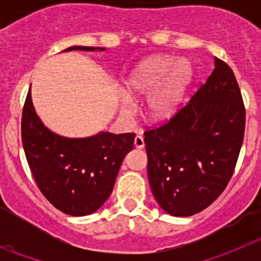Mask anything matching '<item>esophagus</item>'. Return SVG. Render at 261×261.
Here are the masks:
<instances>
[{
  "label": "esophagus",
  "instance_id": "1",
  "mask_svg": "<svg viewBox=\"0 0 261 261\" xmlns=\"http://www.w3.org/2000/svg\"><path fill=\"white\" fill-rule=\"evenodd\" d=\"M135 146L137 147V149H142V147L145 146L144 137H142L141 135L136 136V138H135Z\"/></svg>",
  "mask_w": 261,
  "mask_h": 261
}]
</instances>
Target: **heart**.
Here are the masks:
<instances>
[{
  "mask_svg": "<svg viewBox=\"0 0 261 261\" xmlns=\"http://www.w3.org/2000/svg\"><path fill=\"white\" fill-rule=\"evenodd\" d=\"M192 81V66L187 60L168 56H155L146 59L135 69L129 77L126 89L132 98L150 94L156 90L149 100L153 116L165 119L171 116L183 100L187 89ZM123 102L129 106L130 100L124 96Z\"/></svg>",
  "mask_w": 261,
  "mask_h": 261,
  "instance_id": "1",
  "label": "heart"
}]
</instances>
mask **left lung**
<instances>
[{
  "label": "left lung",
  "mask_w": 261,
  "mask_h": 261,
  "mask_svg": "<svg viewBox=\"0 0 261 261\" xmlns=\"http://www.w3.org/2000/svg\"><path fill=\"white\" fill-rule=\"evenodd\" d=\"M246 110L235 75L214 57L212 74L184 107L145 130L147 176L159 206L175 217L208 208L234 172Z\"/></svg>",
  "instance_id": "left-lung-1"
}]
</instances>
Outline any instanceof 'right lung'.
Segmentation results:
<instances>
[{
	"label": "right lung",
	"mask_w": 261,
	"mask_h": 261,
	"mask_svg": "<svg viewBox=\"0 0 261 261\" xmlns=\"http://www.w3.org/2000/svg\"><path fill=\"white\" fill-rule=\"evenodd\" d=\"M70 47L69 50H105ZM135 133L100 132L86 138H68L41 123L29 91L22 114V144L40 192L69 216H87L110 197L124 156L133 149Z\"/></svg>",
	"instance_id": "1"
}]
</instances>
